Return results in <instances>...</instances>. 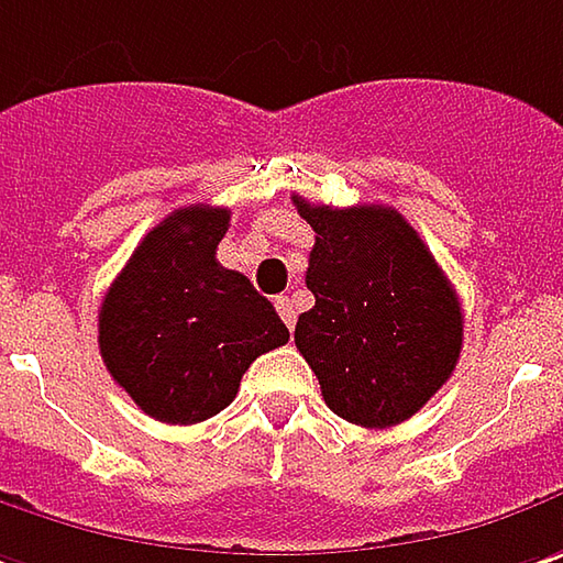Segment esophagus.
<instances>
[{"mask_svg":"<svg viewBox=\"0 0 563 563\" xmlns=\"http://www.w3.org/2000/svg\"><path fill=\"white\" fill-rule=\"evenodd\" d=\"M274 306H277V311H280L283 324H286V328H289V330L296 328V306H292V302H289L286 296H280V299H277Z\"/></svg>","mask_w":563,"mask_h":563,"instance_id":"34e87169","label":"esophagus"}]
</instances>
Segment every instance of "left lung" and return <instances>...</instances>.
<instances>
[{"label":"left lung","instance_id":"obj_1","mask_svg":"<svg viewBox=\"0 0 563 563\" xmlns=\"http://www.w3.org/2000/svg\"><path fill=\"white\" fill-rule=\"evenodd\" d=\"M292 205L314 230V306L299 314L296 346L340 419L400 426L456 368L463 311L451 280L394 208H328L299 195Z\"/></svg>","mask_w":563,"mask_h":563}]
</instances>
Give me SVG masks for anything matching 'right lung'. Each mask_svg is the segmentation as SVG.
Segmentation results:
<instances>
[{
    "label": "right lung",
    "mask_w": 563,
    "mask_h": 563,
    "mask_svg": "<svg viewBox=\"0 0 563 563\" xmlns=\"http://www.w3.org/2000/svg\"><path fill=\"white\" fill-rule=\"evenodd\" d=\"M230 210H173L141 239L100 306V355L151 419L195 426L233 404L257 355L289 340L274 306L217 261Z\"/></svg>",
    "instance_id": "right-lung-1"
}]
</instances>
